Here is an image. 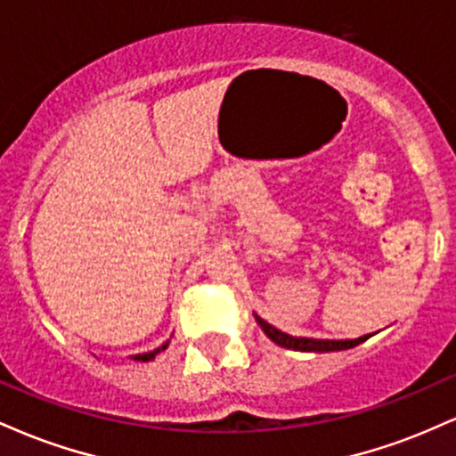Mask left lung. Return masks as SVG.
I'll return each instance as SVG.
<instances>
[{"label":"left lung","mask_w":456,"mask_h":456,"mask_svg":"<svg viewBox=\"0 0 456 456\" xmlns=\"http://www.w3.org/2000/svg\"><path fill=\"white\" fill-rule=\"evenodd\" d=\"M257 319V323L264 330L265 334H268L270 341H274L276 345H281V347H287V349H296V352H341V349H352L355 345L364 343L366 338H369V334H364V337L360 338H354V341H330V338H306V337H291V334H285L281 332V330H276L274 326H270L268 322H264V319L255 315Z\"/></svg>","instance_id":"1"}]
</instances>
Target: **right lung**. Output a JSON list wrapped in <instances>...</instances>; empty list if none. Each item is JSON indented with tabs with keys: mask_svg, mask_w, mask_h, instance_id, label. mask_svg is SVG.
<instances>
[{
	"mask_svg": "<svg viewBox=\"0 0 456 456\" xmlns=\"http://www.w3.org/2000/svg\"><path fill=\"white\" fill-rule=\"evenodd\" d=\"M167 345H169V343L160 345V347H159V349H154V352H148V354H137V355H133V360H139V362H150V360H154V358H156V354H160L162 349H167Z\"/></svg>",
	"mask_w": 456,
	"mask_h": 456,
	"instance_id": "add662e5",
	"label": "right lung"
}]
</instances>
